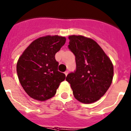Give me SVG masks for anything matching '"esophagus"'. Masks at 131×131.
Here are the masks:
<instances>
[{"label": "esophagus", "mask_w": 131, "mask_h": 131, "mask_svg": "<svg viewBox=\"0 0 131 131\" xmlns=\"http://www.w3.org/2000/svg\"><path fill=\"white\" fill-rule=\"evenodd\" d=\"M64 74H65V75H66V76H67V75H68V71H65Z\"/></svg>", "instance_id": "obj_1"}]
</instances>
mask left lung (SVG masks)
I'll return each instance as SVG.
<instances>
[{"label":"left lung","mask_w":131,"mask_h":131,"mask_svg":"<svg viewBox=\"0 0 131 131\" xmlns=\"http://www.w3.org/2000/svg\"><path fill=\"white\" fill-rule=\"evenodd\" d=\"M68 38V47L75 54L77 68L66 80L77 100L85 104L94 103L105 94L112 84V62L93 39L76 35Z\"/></svg>","instance_id":"8db88e82"}]
</instances>
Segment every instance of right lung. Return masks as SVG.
Returning <instances> with one entry per match:
<instances>
[{"mask_svg": "<svg viewBox=\"0 0 131 131\" xmlns=\"http://www.w3.org/2000/svg\"><path fill=\"white\" fill-rule=\"evenodd\" d=\"M66 38L60 36H43L31 43L17 63V73L24 90L32 99L44 101L54 96L66 75L58 71L55 54Z\"/></svg>", "mask_w": 131, "mask_h": 131, "instance_id": "obj_1", "label": "right lung"}]
</instances>
